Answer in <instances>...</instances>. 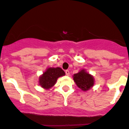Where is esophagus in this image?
<instances>
[{"instance_id": "obj_1", "label": "esophagus", "mask_w": 129, "mask_h": 129, "mask_svg": "<svg viewBox=\"0 0 129 129\" xmlns=\"http://www.w3.org/2000/svg\"><path fill=\"white\" fill-rule=\"evenodd\" d=\"M66 75H67V76H69V75H70V72H69V70H66Z\"/></svg>"}]
</instances>
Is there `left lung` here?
<instances>
[{
	"label": "left lung",
	"instance_id": "1",
	"mask_svg": "<svg viewBox=\"0 0 129 129\" xmlns=\"http://www.w3.org/2000/svg\"><path fill=\"white\" fill-rule=\"evenodd\" d=\"M74 80L83 91H86L93 86L94 79L93 77L86 73L84 70H82L78 74L74 75Z\"/></svg>",
	"mask_w": 129,
	"mask_h": 129
}]
</instances>
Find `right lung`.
Segmentation results:
<instances>
[{
    "label": "right lung",
    "mask_w": 129,
    "mask_h": 129,
    "mask_svg": "<svg viewBox=\"0 0 129 129\" xmlns=\"http://www.w3.org/2000/svg\"><path fill=\"white\" fill-rule=\"evenodd\" d=\"M63 75H65V72L60 67L49 68L40 77V84L44 88L49 89L55 85L59 77Z\"/></svg>",
    "instance_id": "1"
}]
</instances>
